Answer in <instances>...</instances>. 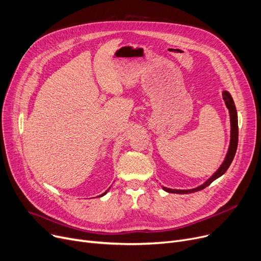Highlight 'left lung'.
Listing matches in <instances>:
<instances>
[{
	"label": "left lung",
	"instance_id": "1",
	"mask_svg": "<svg viewBox=\"0 0 261 261\" xmlns=\"http://www.w3.org/2000/svg\"><path fill=\"white\" fill-rule=\"evenodd\" d=\"M223 99L225 101V105L228 109L229 112V117H230V142H229V147H228V151L226 153V156L221 164V166L219 167V169L210 177V179L204 182L202 185L193 188V189H171L167 187H163V189L167 191V193L171 194H191V193H196V191L202 190L205 187H207L211 183H213L218 177H220L222 174L225 173V171L228 169L229 165L231 164L232 160H234V156L236 154V150L238 146V116H237V110L235 107V102L232 100L230 94L227 91L222 92Z\"/></svg>",
	"mask_w": 261,
	"mask_h": 261
}]
</instances>
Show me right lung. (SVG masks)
<instances>
[{
    "mask_svg": "<svg viewBox=\"0 0 261 261\" xmlns=\"http://www.w3.org/2000/svg\"><path fill=\"white\" fill-rule=\"evenodd\" d=\"M108 190H109V189H108ZM108 190H107V191H105V193H103V194H102V195H100V196H99V197H102V196H105V195H106V194H107V193H108Z\"/></svg>",
    "mask_w": 261,
    "mask_h": 261,
    "instance_id": "1",
    "label": "right lung"
}]
</instances>
